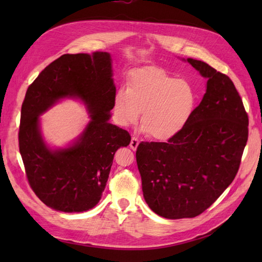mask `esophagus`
<instances>
[{
    "mask_svg": "<svg viewBox=\"0 0 262 262\" xmlns=\"http://www.w3.org/2000/svg\"><path fill=\"white\" fill-rule=\"evenodd\" d=\"M138 144H140V141H138L136 137H132V141H130V144H129L130 148L134 149V151H135V149L138 147Z\"/></svg>",
    "mask_w": 262,
    "mask_h": 262,
    "instance_id": "34e87169",
    "label": "esophagus"
}]
</instances>
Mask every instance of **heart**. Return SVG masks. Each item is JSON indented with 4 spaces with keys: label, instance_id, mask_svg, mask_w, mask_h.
Returning <instances> with one entry per match:
<instances>
[{
    "label": "heart",
    "instance_id": "heart-1",
    "mask_svg": "<svg viewBox=\"0 0 262 262\" xmlns=\"http://www.w3.org/2000/svg\"><path fill=\"white\" fill-rule=\"evenodd\" d=\"M196 101V92L188 81L147 66L133 71L127 89L119 88L115 92L113 114L117 124L126 127L135 124L142 111V130L164 142L186 127Z\"/></svg>",
    "mask_w": 262,
    "mask_h": 262
}]
</instances>
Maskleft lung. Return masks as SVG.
I'll return each instance as SVG.
<instances>
[{
    "instance_id": "8db88e82",
    "label": "left lung",
    "mask_w": 262,
    "mask_h": 262,
    "mask_svg": "<svg viewBox=\"0 0 262 262\" xmlns=\"http://www.w3.org/2000/svg\"><path fill=\"white\" fill-rule=\"evenodd\" d=\"M206 93L186 127L166 143H144L136 161L148 207L169 220L202 214L234 180L248 141V115L233 82L205 62Z\"/></svg>"
}]
</instances>
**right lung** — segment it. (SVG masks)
<instances>
[{"label": "right lung", "instance_id": "1", "mask_svg": "<svg viewBox=\"0 0 262 262\" xmlns=\"http://www.w3.org/2000/svg\"><path fill=\"white\" fill-rule=\"evenodd\" d=\"M113 76L107 52L65 54L28 88L21 108L20 154L32 190L54 210L93 208L104 191L116 151L129 145L128 132L109 121L116 92ZM66 98L84 105L89 121L66 146L54 147L42 134L40 116Z\"/></svg>", "mask_w": 262, "mask_h": 262}]
</instances>
